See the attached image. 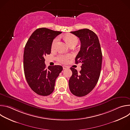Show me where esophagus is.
<instances>
[{"instance_id":"34e87169","label":"esophagus","mask_w":130,"mask_h":130,"mask_svg":"<svg viewBox=\"0 0 130 130\" xmlns=\"http://www.w3.org/2000/svg\"><path fill=\"white\" fill-rule=\"evenodd\" d=\"M63 69H68L69 67V66H68L63 65Z\"/></svg>"}]
</instances>
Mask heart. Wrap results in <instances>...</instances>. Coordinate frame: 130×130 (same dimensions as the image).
Segmentation results:
<instances>
[{
	"mask_svg": "<svg viewBox=\"0 0 130 130\" xmlns=\"http://www.w3.org/2000/svg\"><path fill=\"white\" fill-rule=\"evenodd\" d=\"M65 39L68 44L69 46H70L71 44L73 43H78V38H77V36L75 35H74L73 34H67L65 36ZM59 41V38L57 37V38H55L52 42V47H54L55 45V44H57V42ZM71 58V55L70 54H60L57 57L56 59L59 62H61L62 63H66L68 62V60Z\"/></svg>",
	"mask_w": 130,
	"mask_h": 130,
	"instance_id": "1",
	"label": "heart"
}]
</instances>
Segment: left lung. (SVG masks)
Segmentation results:
<instances>
[{"label":"left lung","mask_w":130,"mask_h":130,"mask_svg":"<svg viewBox=\"0 0 130 130\" xmlns=\"http://www.w3.org/2000/svg\"><path fill=\"white\" fill-rule=\"evenodd\" d=\"M79 38L80 50L75 59L76 63H82L79 73L71 67L72 75L69 80L71 93L77 97L86 96L94 88L100 75L102 54L97 35L88 29L70 32Z\"/></svg>","instance_id":"8db88e82"}]
</instances>
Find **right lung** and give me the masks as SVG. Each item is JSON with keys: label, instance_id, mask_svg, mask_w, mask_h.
Returning <instances> with one entry per match:
<instances>
[{"label": "right lung", "instance_id": "obj_1", "mask_svg": "<svg viewBox=\"0 0 130 130\" xmlns=\"http://www.w3.org/2000/svg\"><path fill=\"white\" fill-rule=\"evenodd\" d=\"M62 33L46 28L36 29L27 41L24 53V69L27 82L35 93L41 96L50 95L55 80L62 71L60 65L46 68L44 57L51 53L53 39Z\"/></svg>", "mask_w": 130, "mask_h": 130}]
</instances>
